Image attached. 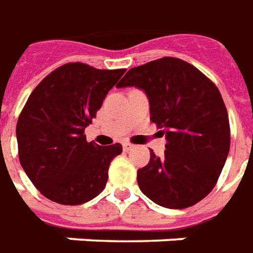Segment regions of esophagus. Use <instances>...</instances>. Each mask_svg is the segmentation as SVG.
<instances>
[{"label":"esophagus","instance_id":"esophagus-1","mask_svg":"<svg viewBox=\"0 0 253 253\" xmlns=\"http://www.w3.org/2000/svg\"><path fill=\"white\" fill-rule=\"evenodd\" d=\"M131 148H133V144L123 143V150H125V151H130Z\"/></svg>","mask_w":253,"mask_h":253}]
</instances>
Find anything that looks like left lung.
Wrapping results in <instances>:
<instances>
[{
    "label": "left lung",
    "mask_w": 253,
    "mask_h": 253,
    "mask_svg": "<svg viewBox=\"0 0 253 253\" xmlns=\"http://www.w3.org/2000/svg\"><path fill=\"white\" fill-rule=\"evenodd\" d=\"M141 88L151 122L165 130L164 157L151 150L137 170L145 196L167 209H186L215 186L230 151V120L215 84L196 67L162 57L128 70L118 88Z\"/></svg>",
    "instance_id": "8db88e82"
}]
</instances>
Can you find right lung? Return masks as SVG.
<instances>
[{"mask_svg": "<svg viewBox=\"0 0 253 253\" xmlns=\"http://www.w3.org/2000/svg\"><path fill=\"white\" fill-rule=\"evenodd\" d=\"M125 71L68 63L43 78L28 98L16 123L18 154L44 197L77 206L105 189L122 145L100 147L86 141L84 131Z\"/></svg>", "mask_w": 253, "mask_h": 253, "instance_id": "right-lung-1", "label": "right lung"}]
</instances>
